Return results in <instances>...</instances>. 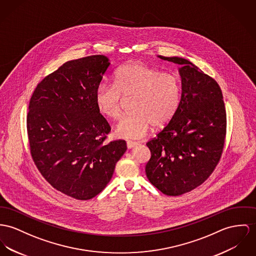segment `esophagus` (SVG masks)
I'll return each instance as SVG.
<instances>
[{"instance_id": "1", "label": "esophagus", "mask_w": 256, "mask_h": 256, "mask_svg": "<svg viewBox=\"0 0 256 256\" xmlns=\"http://www.w3.org/2000/svg\"><path fill=\"white\" fill-rule=\"evenodd\" d=\"M136 145H138V142H136V141H132V140H128V141H126V146H128V149L134 148V147L136 146Z\"/></svg>"}]
</instances>
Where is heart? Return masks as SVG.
<instances>
[{"mask_svg": "<svg viewBox=\"0 0 256 256\" xmlns=\"http://www.w3.org/2000/svg\"><path fill=\"white\" fill-rule=\"evenodd\" d=\"M99 111L111 120L122 116L124 100L132 98L130 115L122 118L116 134L124 138H143L150 128H164L174 118L181 101L176 76L160 72L141 61H130L115 73L113 84H99L94 94Z\"/></svg>", "mask_w": 256, "mask_h": 256, "instance_id": "heart-1", "label": "heart"}]
</instances>
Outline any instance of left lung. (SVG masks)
I'll return each instance as SVG.
<instances>
[{"instance_id": "8db88e82", "label": "left lung", "mask_w": 256, "mask_h": 256, "mask_svg": "<svg viewBox=\"0 0 256 256\" xmlns=\"http://www.w3.org/2000/svg\"><path fill=\"white\" fill-rule=\"evenodd\" d=\"M181 65L182 94L178 111L146 145L149 181L168 196H180L202 184L216 170L226 138V109L216 80L181 58H164Z\"/></svg>"}]
</instances>
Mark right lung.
Segmentation results:
<instances>
[{
	"instance_id": "add662e5",
	"label": "right lung",
	"mask_w": 256,
	"mask_h": 256,
	"mask_svg": "<svg viewBox=\"0 0 256 256\" xmlns=\"http://www.w3.org/2000/svg\"><path fill=\"white\" fill-rule=\"evenodd\" d=\"M109 66L99 54L68 61L40 82L29 102L33 162L54 189L76 200L98 195L126 150L122 139L106 142L111 128L94 98Z\"/></svg>"
}]
</instances>
